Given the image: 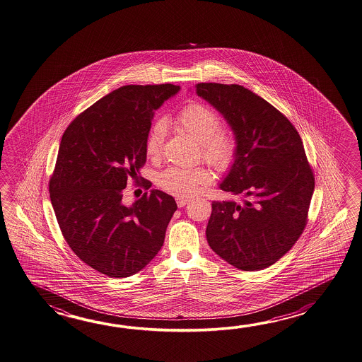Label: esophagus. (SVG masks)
<instances>
[{"instance_id": "obj_1", "label": "esophagus", "mask_w": 362, "mask_h": 362, "mask_svg": "<svg viewBox=\"0 0 362 362\" xmlns=\"http://www.w3.org/2000/svg\"><path fill=\"white\" fill-rule=\"evenodd\" d=\"M189 202H190V200L186 199V198H180V197L176 199V203H177V206L180 208L185 207Z\"/></svg>"}]
</instances>
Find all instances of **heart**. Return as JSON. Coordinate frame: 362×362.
<instances>
[{
  "label": "heart",
  "instance_id": "heart-1",
  "mask_svg": "<svg viewBox=\"0 0 362 362\" xmlns=\"http://www.w3.org/2000/svg\"><path fill=\"white\" fill-rule=\"evenodd\" d=\"M176 123L199 141L202 156L206 162L218 172L230 170L238 155V139L230 129L221 127V117L214 108L202 102H192L178 112ZM165 133L167 124L163 120H156L147 132L145 153L150 159H158L162 155ZM209 181L211 173L206 167H168L158 176V186L180 198L195 195Z\"/></svg>",
  "mask_w": 362,
  "mask_h": 362
}]
</instances>
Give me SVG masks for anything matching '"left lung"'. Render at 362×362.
<instances>
[{
	"label": "left lung",
	"mask_w": 362,
	"mask_h": 362,
	"mask_svg": "<svg viewBox=\"0 0 362 362\" xmlns=\"http://www.w3.org/2000/svg\"><path fill=\"white\" fill-rule=\"evenodd\" d=\"M195 93L223 114L238 139L220 189L245 198L212 202L208 245L238 269H265L307 226L315 175L303 141L281 111L242 85L200 83Z\"/></svg>",
	"instance_id": "1"
}]
</instances>
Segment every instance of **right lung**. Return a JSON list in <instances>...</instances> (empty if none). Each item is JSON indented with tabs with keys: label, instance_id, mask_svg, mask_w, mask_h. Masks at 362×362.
<instances>
[{
	"label": "right lung",
	"instance_id": "obj_1",
	"mask_svg": "<svg viewBox=\"0 0 362 362\" xmlns=\"http://www.w3.org/2000/svg\"><path fill=\"white\" fill-rule=\"evenodd\" d=\"M178 90L173 84L125 85L77 115L62 136L49 180L57 221L77 257L107 277L144 269L177 209L160 190L145 192L132 207L122 199L128 180L137 182L146 163L155 110ZM142 186L148 190L151 182Z\"/></svg>",
	"mask_w": 362,
	"mask_h": 362
}]
</instances>
